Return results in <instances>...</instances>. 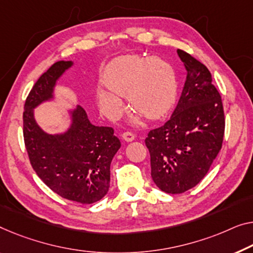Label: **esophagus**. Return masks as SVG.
I'll return each mask as SVG.
<instances>
[{
	"instance_id": "obj_1",
	"label": "esophagus",
	"mask_w": 253,
	"mask_h": 253,
	"mask_svg": "<svg viewBox=\"0 0 253 253\" xmlns=\"http://www.w3.org/2000/svg\"><path fill=\"white\" fill-rule=\"evenodd\" d=\"M122 137H123L124 141L131 142V141H133V139L135 138V135H134L133 133H130V131H126V133H124V134L122 135Z\"/></svg>"
}]
</instances>
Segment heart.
<instances>
[{
    "instance_id": "heart-1",
    "label": "heart",
    "mask_w": 253,
    "mask_h": 253,
    "mask_svg": "<svg viewBox=\"0 0 253 253\" xmlns=\"http://www.w3.org/2000/svg\"><path fill=\"white\" fill-rule=\"evenodd\" d=\"M105 88L96 89V102L108 118L123 111V96L128 95L131 108L138 114L133 125L141 123L142 115L156 120L167 116L177 101L178 79L170 63L152 56H122L105 67L101 77Z\"/></svg>"
}]
</instances>
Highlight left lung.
I'll list each match as a JSON object with an SVG mask.
<instances>
[{
  "label": "left lung",
  "instance_id": "left-lung-1",
  "mask_svg": "<svg viewBox=\"0 0 253 253\" xmlns=\"http://www.w3.org/2000/svg\"><path fill=\"white\" fill-rule=\"evenodd\" d=\"M186 81L170 119L145 138L151 176L161 191L179 194L207 175L221 149L225 117L220 94L205 65L177 50Z\"/></svg>",
  "mask_w": 253,
  "mask_h": 253
}]
</instances>
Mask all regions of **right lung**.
<instances>
[{
    "label": "right lung",
    "mask_w": 253,
    "mask_h": 253,
    "mask_svg": "<svg viewBox=\"0 0 253 253\" xmlns=\"http://www.w3.org/2000/svg\"><path fill=\"white\" fill-rule=\"evenodd\" d=\"M74 63L55 62L35 83L25 103L24 138L40 178L60 197L89 205L110 187V165L122 145L114 129L90 124L79 105L68 110L70 123L61 133H47L35 118L37 107L55 100L56 83Z\"/></svg>",
    "instance_id": "1"
}]
</instances>
